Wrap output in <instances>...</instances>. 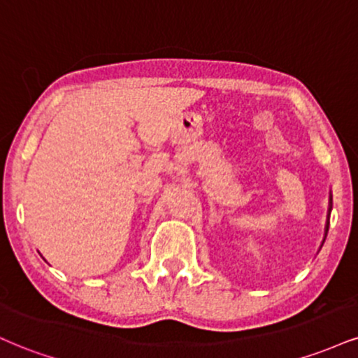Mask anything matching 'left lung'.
<instances>
[{"instance_id": "obj_1", "label": "left lung", "mask_w": 358, "mask_h": 358, "mask_svg": "<svg viewBox=\"0 0 358 358\" xmlns=\"http://www.w3.org/2000/svg\"><path fill=\"white\" fill-rule=\"evenodd\" d=\"M327 231H329V223H327ZM327 231H325V236H327Z\"/></svg>"}]
</instances>
